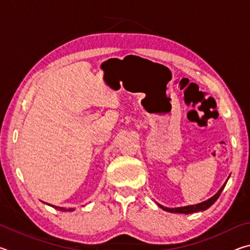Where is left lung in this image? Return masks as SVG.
<instances>
[{
	"label": "left lung",
	"mask_w": 250,
	"mask_h": 250,
	"mask_svg": "<svg viewBox=\"0 0 250 250\" xmlns=\"http://www.w3.org/2000/svg\"><path fill=\"white\" fill-rule=\"evenodd\" d=\"M228 179H229V176H228ZM228 181V180H227ZM227 181L225 182V183L223 184V186L221 188H219V191L215 194L214 196H211L210 198H208L207 201H204L202 203H198V204H195V205H188V206H182V207H166L161 204H158L161 208H162L163 210L166 211H170V213H179V214H192V213H196V211H201V210H206L207 208H209V207L214 204L215 202L217 201V198L219 197V195H221V193L223 192L224 188H225V185L227 183Z\"/></svg>",
	"instance_id": "8db88e82"
}]
</instances>
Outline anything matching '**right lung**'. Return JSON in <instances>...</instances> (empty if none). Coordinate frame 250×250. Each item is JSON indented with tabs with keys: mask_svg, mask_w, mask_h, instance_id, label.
Listing matches in <instances>:
<instances>
[{
	"mask_svg": "<svg viewBox=\"0 0 250 250\" xmlns=\"http://www.w3.org/2000/svg\"><path fill=\"white\" fill-rule=\"evenodd\" d=\"M49 206L54 207V208H56L58 210H62V211H73L75 210V208H73V207H68V208H66V207H59V206H55V205H50V204H47Z\"/></svg>",
	"mask_w": 250,
	"mask_h": 250,
	"instance_id": "obj_1",
	"label": "right lung"
}]
</instances>
